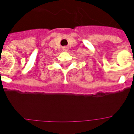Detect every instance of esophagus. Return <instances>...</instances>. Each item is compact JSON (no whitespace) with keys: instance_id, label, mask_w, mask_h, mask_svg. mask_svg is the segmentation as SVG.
<instances>
[{"instance_id":"obj_1","label":"esophagus","mask_w":134,"mask_h":134,"mask_svg":"<svg viewBox=\"0 0 134 134\" xmlns=\"http://www.w3.org/2000/svg\"><path fill=\"white\" fill-rule=\"evenodd\" d=\"M64 50H66V49H65V48H66V47H64Z\"/></svg>"}]
</instances>
